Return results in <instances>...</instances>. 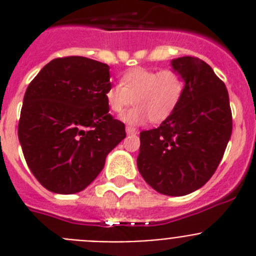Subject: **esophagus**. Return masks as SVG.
Returning <instances> with one entry per match:
<instances>
[{
	"label": "esophagus",
	"mask_w": 256,
	"mask_h": 256,
	"mask_svg": "<svg viewBox=\"0 0 256 256\" xmlns=\"http://www.w3.org/2000/svg\"><path fill=\"white\" fill-rule=\"evenodd\" d=\"M126 134H136V133H137V130H136V128H133V126H126Z\"/></svg>",
	"instance_id": "34e87169"
}]
</instances>
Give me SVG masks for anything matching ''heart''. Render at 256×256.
Segmentation results:
<instances>
[{"instance_id": "heart-1", "label": "heart", "mask_w": 256, "mask_h": 256, "mask_svg": "<svg viewBox=\"0 0 256 256\" xmlns=\"http://www.w3.org/2000/svg\"><path fill=\"white\" fill-rule=\"evenodd\" d=\"M184 88L186 83L178 70L137 66L122 76L120 84L106 88L105 101L112 112L120 114L133 98L136 106L122 118L128 124H141L148 118L152 123H162L180 105Z\"/></svg>"}]
</instances>
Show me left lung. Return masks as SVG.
I'll return each instance as SVG.
<instances>
[{
	"mask_svg": "<svg viewBox=\"0 0 256 256\" xmlns=\"http://www.w3.org/2000/svg\"><path fill=\"white\" fill-rule=\"evenodd\" d=\"M186 88L180 105L160 126L140 133L137 166L155 191L184 196L202 187L218 168L232 134L226 84L198 58L172 60Z\"/></svg>",
	"mask_w": 256,
	"mask_h": 256,
	"instance_id": "obj_1",
	"label": "left lung"
}]
</instances>
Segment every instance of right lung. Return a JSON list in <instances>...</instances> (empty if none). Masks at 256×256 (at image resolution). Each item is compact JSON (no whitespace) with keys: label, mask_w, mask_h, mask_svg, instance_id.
<instances>
[{"label":"right lung","mask_w":256,"mask_h":256,"mask_svg":"<svg viewBox=\"0 0 256 256\" xmlns=\"http://www.w3.org/2000/svg\"><path fill=\"white\" fill-rule=\"evenodd\" d=\"M108 69L83 56L58 58L26 88L18 136L29 169L48 191L84 190L126 137V126L105 101Z\"/></svg>","instance_id":"add662e5"}]
</instances>
